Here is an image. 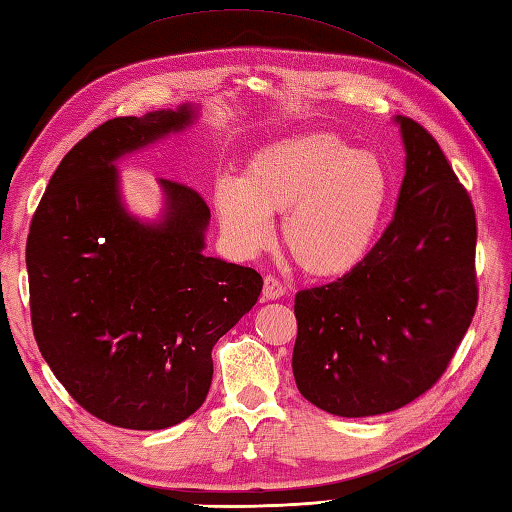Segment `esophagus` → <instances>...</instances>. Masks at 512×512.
<instances>
[{"mask_svg": "<svg viewBox=\"0 0 512 512\" xmlns=\"http://www.w3.org/2000/svg\"><path fill=\"white\" fill-rule=\"evenodd\" d=\"M284 293H286V288H284V284L279 282L275 275H266L264 277V293L262 295H264L266 302H270V299L284 297Z\"/></svg>", "mask_w": 512, "mask_h": 512, "instance_id": "1", "label": "esophagus"}]
</instances>
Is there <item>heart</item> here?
<instances>
[{
  "label": "heart",
  "instance_id": "heart-1",
  "mask_svg": "<svg viewBox=\"0 0 512 512\" xmlns=\"http://www.w3.org/2000/svg\"><path fill=\"white\" fill-rule=\"evenodd\" d=\"M390 182L375 155L328 133L288 137L259 148L242 179L222 177L215 208L239 253L268 244L284 215V246L315 277L344 275L368 255L388 206Z\"/></svg>",
  "mask_w": 512,
  "mask_h": 512
}]
</instances>
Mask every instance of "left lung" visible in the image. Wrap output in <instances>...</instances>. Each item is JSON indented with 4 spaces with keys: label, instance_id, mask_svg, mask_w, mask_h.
Here are the masks:
<instances>
[{
    "label": "left lung",
    "instance_id": "8db88e82",
    "mask_svg": "<svg viewBox=\"0 0 512 512\" xmlns=\"http://www.w3.org/2000/svg\"><path fill=\"white\" fill-rule=\"evenodd\" d=\"M395 122L406 175L393 222L344 277L295 295L297 388L339 417L390 413L433 388L477 308L473 202L435 137Z\"/></svg>",
    "mask_w": 512,
    "mask_h": 512
}]
</instances>
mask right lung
Listing matches in <instances>:
<instances>
[{
	"instance_id": "right-lung-1",
	"label": "right lung",
	"mask_w": 512,
	"mask_h": 512,
	"mask_svg": "<svg viewBox=\"0 0 512 512\" xmlns=\"http://www.w3.org/2000/svg\"><path fill=\"white\" fill-rule=\"evenodd\" d=\"M197 108L115 117L68 150L26 242L30 322L70 397L106 424L184 422L213 382V346L262 293L253 268L204 255L210 208L159 179L164 215L144 224L119 195L115 162L195 122Z\"/></svg>"
}]
</instances>
